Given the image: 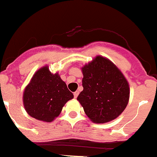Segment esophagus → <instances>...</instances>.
I'll return each mask as SVG.
<instances>
[{
  "mask_svg": "<svg viewBox=\"0 0 157 157\" xmlns=\"http://www.w3.org/2000/svg\"><path fill=\"white\" fill-rule=\"evenodd\" d=\"M78 94H79V91H75V92H74V98H77V96H78Z\"/></svg>",
  "mask_w": 157,
  "mask_h": 157,
  "instance_id": "34e87169",
  "label": "esophagus"
}]
</instances>
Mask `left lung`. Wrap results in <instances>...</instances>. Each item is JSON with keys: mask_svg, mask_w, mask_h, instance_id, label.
Returning a JSON list of instances; mask_svg holds the SVG:
<instances>
[{"mask_svg": "<svg viewBox=\"0 0 157 157\" xmlns=\"http://www.w3.org/2000/svg\"><path fill=\"white\" fill-rule=\"evenodd\" d=\"M81 70L83 90L77 101L89 119L101 124L118 118L130 96L129 83L121 70L102 56H95Z\"/></svg>", "mask_w": 157, "mask_h": 157, "instance_id": "left-lung-1", "label": "left lung"}]
</instances>
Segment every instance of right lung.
<instances>
[{
  "label": "right lung",
  "mask_w": 157,
  "mask_h": 157,
  "mask_svg": "<svg viewBox=\"0 0 157 157\" xmlns=\"http://www.w3.org/2000/svg\"><path fill=\"white\" fill-rule=\"evenodd\" d=\"M74 98L58 73L52 74L49 66L41 67L32 76L23 92V105L32 118L51 122L59 115L65 104Z\"/></svg>",
  "instance_id": "add662e5"
}]
</instances>
